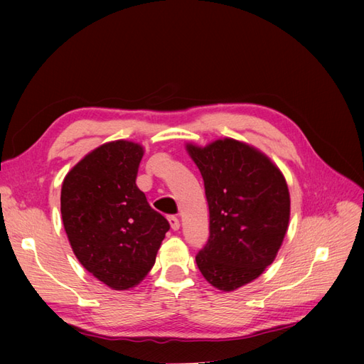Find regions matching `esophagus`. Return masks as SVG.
Returning <instances> with one entry per match:
<instances>
[{"label": "esophagus", "mask_w": 364, "mask_h": 364, "mask_svg": "<svg viewBox=\"0 0 364 364\" xmlns=\"http://www.w3.org/2000/svg\"><path fill=\"white\" fill-rule=\"evenodd\" d=\"M168 222H170V226L173 230H178L181 228V223H179V218L176 215H170L168 217Z\"/></svg>", "instance_id": "34e87169"}]
</instances>
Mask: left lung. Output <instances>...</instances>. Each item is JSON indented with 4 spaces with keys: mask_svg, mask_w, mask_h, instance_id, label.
Masks as SVG:
<instances>
[{
    "mask_svg": "<svg viewBox=\"0 0 364 364\" xmlns=\"http://www.w3.org/2000/svg\"><path fill=\"white\" fill-rule=\"evenodd\" d=\"M205 182L209 238L196 255L214 287L230 291L258 278L287 232L290 194L269 158L235 139L188 146Z\"/></svg>",
    "mask_w": 364,
    "mask_h": 364,
    "instance_id": "8db88e82",
    "label": "left lung"
}]
</instances>
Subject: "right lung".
Segmentation results:
<instances>
[{
  "label": "right lung",
  "instance_id": "add662e5",
  "mask_svg": "<svg viewBox=\"0 0 364 364\" xmlns=\"http://www.w3.org/2000/svg\"><path fill=\"white\" fill-rule=\"evenodd\" d=\"M142 153L135 142H107L85 156L62 183V220L75 257L115 290L144 279L170 229L135 183Z\"/></svg>",
  "mask_w": 364,
  "mask_h": 364
}]
</instances>
